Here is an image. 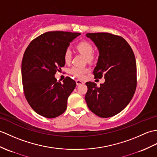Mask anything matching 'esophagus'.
<instances>
[{
	"mask_svg": "<svg viewBox=\"0 0 157 157\" xmlns=\"http://www.w3.org/2000/svg\"><path fill=\"white\" fill-rule=\"evenodd\" d=\"M75 82H76V84H77V86L82 85V84H83V83H84V82L81 81V80H79V79H77Z\"/></svg>",
	"mask_w": 157,
	"mask_h": 157,
	"instance_id": "obj_1",
	"label": "esophagus"
}]
</instances>
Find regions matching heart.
Returning <instances> with one entry per match:
<instances>
[{
    "label": "heart",
    "instance_id": "1",
    "mask_svg": "<svg viewBox=\"0 0 157 157\" xmlns=\"http://www.w3.org/2000/svg\"><path fill=\"white\" fill-rule=\"evenodd\" d=\"M78 52L87 57V61H92L93 59V47L90 43L87 41H82L76 46ZM71 59V52L70 49H67L64 53V60L66 63L70 62ZM88 71V69L86 67H72L70 70V73L75 77L79 78H83L86 73Z\"/></svg>",
    "mask_w": 157,
    "mask_h": 157
}]
</instances>
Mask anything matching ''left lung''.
Wrapping results in <instances>:
<instances>
[{"label": "left lung", "mask_w": 157, "mask_h": 157, "mask_svg": "<svg viewBox=\"0 0 157 157\" xmlns=\"http://www.w3.org/2000/svg\"><path fill=\"white\" fill-rule=\"evenodd\" d=\"M99 52L94 74L104 75L105 82L98 87L86 84L85 100L90 110L101 118H109L122 112L134 96L136 87V63L133 51L124 39L108 33H87Z\"/></svg>", "instance_id": "left-lung-1"}]
</instances>
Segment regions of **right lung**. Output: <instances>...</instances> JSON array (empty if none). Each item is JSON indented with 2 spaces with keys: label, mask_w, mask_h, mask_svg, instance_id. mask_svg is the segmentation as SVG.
I'll list each match as a JSON object with an SVG mask.
<instances>
[{
  "label": "right lung",
  "mask_w": 157,
  "mask_h": 157,
  "mask_svg": "<svg viewBox=\"0 0 157 157\" xmlns=\"http://www.w3.org/2000/svg\"><path fill=\"white\" fill-rule=\"evenodd\" d=\"M79 33L49 31L30 43L23 55L21 75L25 98L35 112L53 118L66 110L76 83L67 77L57 82L56 73L65 64L64 53Z\"/></svg>",
  "instance_id": "obj_1"
}]
</instances>
